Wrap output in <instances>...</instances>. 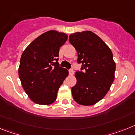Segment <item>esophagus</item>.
<instances>
[{"mask_svg": "<svg viewBox=\"0 0 135 135\" xmlns=\"http://www.w3.org/2000/svg\"><path fill=\"white\" fill-rule=\"evenodd\" d=\"M74 71H73V70H69V74H70V76H72L74 75Z\"/></svg>", "mask_w": 135, "mask_h": 135, "instance_id": "34e87169", "label": "esophagus"}]
</instances>
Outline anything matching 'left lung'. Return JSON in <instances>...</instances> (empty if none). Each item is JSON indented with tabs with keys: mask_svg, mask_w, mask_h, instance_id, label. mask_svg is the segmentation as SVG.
I'll list each match as a JSON object with an SVG mask.
<instances>
[{
	"mask_svg": "<svg viewBox=\"0 0 135 135\" xmlns=\"http://www.w3.org/2000/svg\"><path fill=\"white\" fill-rule=\"evenodd\" d=\"M70 43L78 54L83 72H76V83L72 88L74 101L80 105H92L103 99L114 79L116 64L111 50L91 31L71 34Z\"/></svg>",
	"mask_w": 135,
	"mask_h": 135,
	"instance_id": "left-lung-1",
	"label": "left lung"
}]
</instances>
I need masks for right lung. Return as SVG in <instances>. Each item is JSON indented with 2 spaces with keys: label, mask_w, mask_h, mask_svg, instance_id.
Masks as SVG:
<instances>
[{
  "label": "right lung",
  "mask_w": 135,
  "mask_h": 135,
  "mask_svg": "<svg viewBox=\"0 0 135 135\" xmlns=\"http://www.w3.org/2000/svg\"><path fill=\"white\" fill-rule=\"evenodd\" d=\"M68 40L63 32L50 30L32 41L21 56L18 76L28 97L39 105L52 104L69 72L59 66V49Z\"/></svg>",
  "instance_id": "right-lung-1"
}]
</instances>
